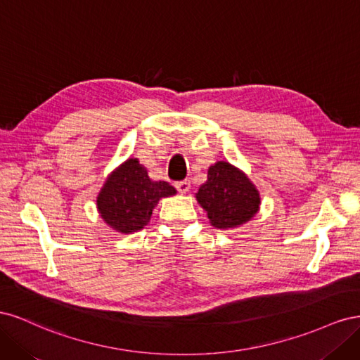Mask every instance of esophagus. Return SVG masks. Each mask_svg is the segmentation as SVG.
Listing matches in <instances>:
<instances>
[{"instance_id": "esophagus-1", "label": "esophagus", "mask_w": 360, "mask_h": 360, "mask_svg": "<svg viewBox=\"0 0 360 360\" xmlns=\"http://www.w3.org/2000/svg\"><path fill=\"white\" fill-rule=\"evenodd\" d=\"M176 189H177L180 193H186V192L191 189V181H189V180L177 181V183H176Z\"/></svg>"}]
</instances>
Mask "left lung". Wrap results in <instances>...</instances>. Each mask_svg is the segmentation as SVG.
I'll return each instance as SVG.
<instances>
[{
	"label": "left lung",
	"mask_w": 360,
	"mask_h": 360,
	"mask_svg": "<svg viewBox=\"0 0 360 360\" xmlns=\"http://www.w3.org/2000/svg\"><path fill=\"white\" fill-rule=\"evenodd\" d=\"M197 200L216 228H233L249 221L259 205V195L243 172L228 162L209 168L207 181L198 189Z\"/></svg>",
	"instance_id": "1"
}]
</instances>
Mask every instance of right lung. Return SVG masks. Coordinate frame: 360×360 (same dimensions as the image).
I'll return each mask as SVG.
<instances>
[{
    "mask_svg": "<svg viewBox=\"0 0 360 360\" xmlns=\"http://www.w3.org/2000/svg\"><path fill=\"white\" fill-rule=\"evenodd\" d=\"M174 193L169 183L153 181L138 159H129L108 177L97 197V209L114 230L135 233L148 224L158 201Z\"/></svg>",
    "mask_w": 360,
    "mask_h": 360,
    "instance_id": "right-lung-1",
    "label": "right lung"
}]
</instances>
